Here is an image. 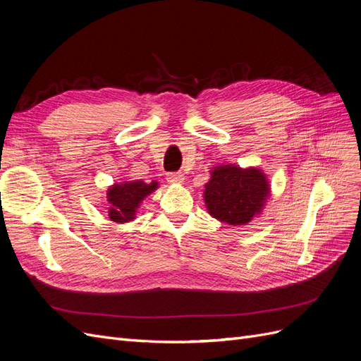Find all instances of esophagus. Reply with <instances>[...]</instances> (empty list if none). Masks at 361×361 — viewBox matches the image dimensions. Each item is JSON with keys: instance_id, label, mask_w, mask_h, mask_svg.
Masks as SVG:
<instances>
[{"instance_id": "esophagus-1", "label": "esophagus", "mask_w": 361, "mask_h": 361, "mask_svg": "<svg viewBox=\"0 0 361 361\" xmlns=\"http://www.w3.org/2000/svg\"><path fill=\"white\" fill-rule=\"evenodd\" d=\"M183 174L182 173H169L167 174V180L170 183H182L183 182Z\"/></svg>"}]
</instances>
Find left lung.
<instances>
[{
    "instance_id": "1",
    "label": "left lung",
    "mask_w": 361,
    "mask_h": 361,
    "mask_svg": "<svg viewBox=\"0 0 361 361\" xmlns=\"http://www.w3.org/2000/svg\"><path fill=\"white\" fill-rule=\"evenodd\" d=\"M203 194L207 212L214 218L231 226H243L264 209L269 183L262 170L231 164L211 171Z\"/></svg>"
}]
</instances>
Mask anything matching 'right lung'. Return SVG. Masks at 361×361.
I'll list each match as a JSON object with an SVG mask.
<instances>
[{"mask_svg": "<svg viewBox=\"0 0 361 361\" xmlns=\"http://www.w3.org/2000/svg\"><path fill=\"white\" fill-rule=\"evenodd\" d=\"M158 188V182L145 180H128L123 183H114L106 191V199L110 202V211L108 216L116 223H128L135 218L140 203L150 192Z\"/></svg>", "mask_w": 361, "mask_h": 361, "instance_id": "1", "label": "right lung"}]
</instances>
